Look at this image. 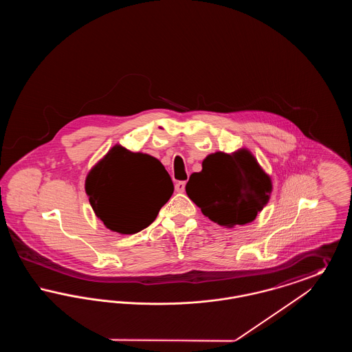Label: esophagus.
Segmentation results:
<instances>
[{
	"mask_svg": "<svg viewBox=\"0 0 352 352\" xmlns=\"http://www.w3.org/2000/svg\"><path fill=\"white\" fill-rule=\"evenodd\" d=\"M184 186H186V182H184V181H179V182H177V184H175V191H177V192H184Z\"/></svg>",
	"mask_w": 352,
	"mask_h": 352,
	"instance_id": "1",
	"label": "esophagus"
}]
</instances>
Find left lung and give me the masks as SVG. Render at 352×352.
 I'll use <instances>...</instances> for the list:
<instances>
[{
    "mask_svg": "<svg viewBox=\"0 0 352 352\" xmlns=\"http://www.w3.org/2000/svg\"><path fill=\"white\" fill-rule=\"evenodd\" d=\"M272 179L247 148L231 154L217 151L192 173L186 192L204 217L226 228L252 223L267 206Z\"/></svg>",
    "mask_w": 352,
    "mask_h": 352,
    "instance_id": "1",
    "label": "left lung"
}]
</instances>
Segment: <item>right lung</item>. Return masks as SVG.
Returning a JSON list of instances; mask_svg holds the SVG:
<instances>
[{"instance_id":"obj_1","label":"right lung","mask_w":352,"mask_h":352,"mask_svg":"<svg viewBox=\"0 0 352 352\" xmlns=\"http://www.w3.org/2000/svg\"><path fill=\"white\" fill-rule=\"evenodd\" d=\"M173 191L171 178L155 157L118 144L85 178V194L95 215L108 230L121 234L146 228Z\"/></svg>"}]
</instances>
